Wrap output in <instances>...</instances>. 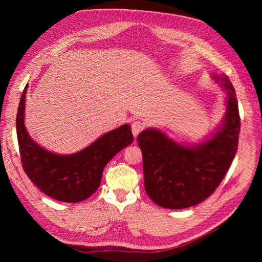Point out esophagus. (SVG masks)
<instances>
[{
	"label": "esophagus",
	"instance_id": "34e87169",
	"mask_svg": "<svg viewBox=\"0 0 262 262\" xmlns=\"http://www.w3.org/2000/svg\"><path fill=\"white\" fill-rule=\"evenodd\" d=\"M145 124L142 122V121H133L132 125H131V129H132V133L134 138H137L139 136V133L144 129Z\"/></svg>",
	"mask_w": 262,
	"mask_h": 262
}]
</instances>
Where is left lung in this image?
I'll return each instance as SVG.
<instances>
[{
	"instance_id": "8db88e82",
	"label": "left lung",
	"mask_w": 262,
	"mask_h": 262,
	"mask_svg": "<svg viewBox=\"0 0 262 262\" xmlns=\"http://www.w3.org/2000/svg\"><path fill=\"white\" fill-rule=\"evenodd\" d=\"M212 77L226 93V112L208 140L180 144L154 128L138 137L145 191L162 208L186 209L207 199L223 180L237 152L241 118L235 90L228 76Z\"/></svg>"
}]
</instances>
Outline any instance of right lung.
<instances>
[{
	"mask_svg": "<svg viewBox=\"0 0 262 262\" xmlns=\"http://www.w3.org/2000/svg\"><path fill=\"white\" fill-rule=\"evenodd\" d=\"M25 86L16 117L20 160L34 185L54 200L76 203L90 198L100 186L102 171L112 158L133 142L129 124L102 134L80 152L62 155L49 152L30 138L25 124Z\"/></svg>",
	"mask_w": 262,
	"mask_h": 262,
	"instance_id": "1",
	"label": "right lung"
}]
</instances>
